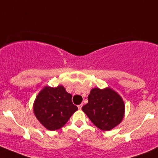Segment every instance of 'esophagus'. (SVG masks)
I'll return each instance as SVG.
<instances>
[{
	"instance_id": "esophagus-1",
	"label": "esophagus",
	"mask_w": 158,
	"mask_h": 158,
	"mask_svg": "<svg viewBox=\"0 0 158 158\" xmlns=\"http://www.w3.org/2000/svg\"><path fill=\"white\" fill-rule=\"evenodd\" d=\"M82 104H80L79 106H78V109H82Z\"/></svg>"
}]
</instances>
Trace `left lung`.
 <instances>
[{"instance_id": "1", "label": "left lung", "mask_w": 158, "mask_h": 158, "mask_svg": "<svg viewBox=\"0 0 158 158\" xmlns=\"http://www.w3.org/2000/svg\"><path fill=\"white\" fill-rule=\"evenodd\" d=\"M88 100L82 110L97 128L109 131L122 122L125 114V103L113 89H92Z\"/></svg>"}]
</instances>
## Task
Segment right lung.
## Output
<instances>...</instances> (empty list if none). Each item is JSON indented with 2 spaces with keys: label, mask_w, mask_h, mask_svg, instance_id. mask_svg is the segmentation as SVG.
<instances>
[{
  "label": "right lung",
  "mask_w": 158,
  "mask_h": 158,
  "mask_svg": "<svg viewBox=\"0 0 158 158\" xmlns=\"http://www.w3.org/2000/svg\"><path fill=\"white\" fill-rule=\"evenodd\" d=\"M72 97L63 85L44 87L33 103L35 116L49 131L61 128L78 110L72 102Z\"/></svg>",
  "instance_id": "obj_1"
}]
</instances>
